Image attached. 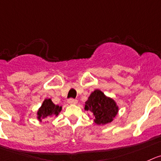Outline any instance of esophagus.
<instances>
[{"mask_svg": "<svg viewBox=\"0 0 161 161\" xmlns=\"http://www.w3.org/2000/svg\"><path fill=\"white\" fill-rule=\"evenodd\" d=\"M67 102H68L69 104H70V105L77 104V103H78L77 100H76V99H75V98H69L68 101H67Z\"/></svg>", "mask_w": 161, "mask_h": 161, "instance_id": "esophagus-1", "label": "esophagus"}]
</instances>
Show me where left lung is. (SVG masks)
I'll return each instance as SVG.
<instances>
[{"label":"left lung","instance_id":"8db88e82","mask_svg":"<svg viewBox=\"0 0 161 161\" xmlns=\"http://www.w3.org/2000/svg\"><path fill=\"white\" fill-rule=\"evenodd\" d=\"M85 109L92 113L96 124L104 125L113 121L118 114V107L112 98L106 97L101 91L95 90L86 102Z\"/></svg>","mask_w":161,"mask_h":161}]
</instances>
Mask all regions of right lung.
<instances>
[{
	"mask_svg": "<svg viewBox=\"0 0 161 161\" xmlns=\"http://www.w3.org/2000/svg\"><path fill=\"white\" fill-rule=\"evenodd\" d=\"M62 107L55 105L52 102L50 98L45 99L44 102L42 104L41 107L39 109L37 115H38V119L41 121L42 119L46 118H50L53 116H58V113L61 111Z\"/></svg>",
	"mask_w": 161,
	"mask_h": 161,
	"instance_id": "right-lung-1",
	"label": "right lung"
}]
</instances>
